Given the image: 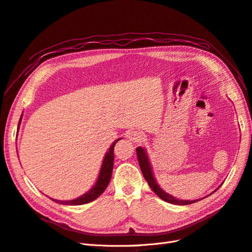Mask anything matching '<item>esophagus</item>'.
<instances>
[{"label":"esophagus","mask_w":252,"mask_h":252,"mask_svg":"<svg viewBox=\"0 0 252 252\" xmlns=\"http://www.w3.org/2000/svg\"><path fill=\"white\" fill-rule=\"evenodd\" d=\"M128 139L130 140L131 142H134V143H141L144 141L145 139V135L143 134L142 131L140 130H133V131H130L128 133Z\"/></svg>","instance_id":"1"}]
</instances>
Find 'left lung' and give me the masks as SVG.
Segmentation results:
<instances>
[{"label": "left lung", "mask_w": 252, "mask_h": 252, "mask_svg": "<svg viewBox=\"0 0 252 252\" xmlns=\"http://www.w3.org/2000/svg\"><path fill=\"white\" fill-rule=\"evenodd\" d=\"M136 156H138V161L140 164V168L142 170V173L144 175L145 180L147 181L148 185L150 186V188L154 190V192L159 197V199H162L165 202H168L171 204H175V205H189V204H192L197 202V200L195 201H183V200H179L177 197H174L168 193L164 192L163 190L161 189L157 182L154 178V175H152V170H151V167L148 161V158L146 152L142 148V147H138L136 148Z\"/></svg>", "instance_id": "1"}]
</instances>
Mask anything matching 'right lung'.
I'll use <instances>...</instances> for the list:
<instances>
[{
    "label": "right lung",
    "mask_w": 252,
    "mask_h": 252,
    "mask_svg": "<svg viewBox=\"0 0 252 252\" xmlns=\"http://www.w3.org/2000/svg\"><path fill=\"white\" fill-rule=\"evenodd\" d=\"M19 125H20V123H19ZM121 139L117 140L111 145V147H110L109 151L107 152V155L105 156L102 168L100 171V175H98L97 181L95 183V185L93 187V189H90L87 193H85L84 195L78 197V199L72 200V201H56V200H53V201H56L57 203H60V204H64V205H83V204H87V203H90L91 201L97 199V197L104 192V190L107 188L109 182H110L112 169H113V161H114L113 150H114V146H116V144Z\"/></svg>",
    "instance_id": "right-lung-1"
}]
</instances>
